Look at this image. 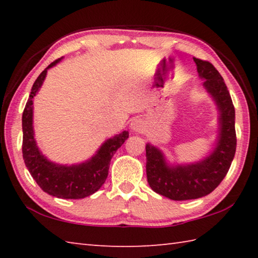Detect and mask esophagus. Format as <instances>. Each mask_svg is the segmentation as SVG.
Here are the masks:
<instances>
[{
    "mask_svg": "<svg viewBox=\"0 0 258 258\" xmlns=\"http://www.w3.org/2000/svg\"><path fill=\"white\" fill-rule=\"evenodd\" d=\"M131 128H132L133 132L141 133L145 131L146 126H145V123H143V120L141 118H139V117H137V118H134L132 121H131Z\"/></svg>",
    "mask_w": 258,
    "mask_h": 258,
    "instance_id": "1",
    "label": "esophagus"
}]
</instances>
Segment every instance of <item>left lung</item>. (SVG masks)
Returning a JSON list of instances; mask_svg holds the SVG:
<instances>
[{"instance_id": "obj_1", "label": "left lung", "mask_w": 258, "mask_h": 258, "mask_svg": "<svg viewBox=\"0 0 258 258\" xmlns=\"http://www.w3.org/2000/svg\"><path fill=\"white\" fill-rule=\"evenodd\" d=\"M203 86L217 109V137L209 154L195 163L171 164L159 148L147 143V178L152 190L172 200L205 197L228 173L235 154V111L223 77L208 61L194 58Z\"/></svg>"}]
</instances>
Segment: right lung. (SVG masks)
I'll return each mask as SVG.
<instances>
[{
	"label": "right lung",
	"mask_w": 258,
	"mask_h": 258,
	"mask_svg": "<svg viewBox=\"0 0 258 258\" xmlns=\"http://www.w3.org/2000/svg\"><path fill=\"white\" fill-rule=\"evenodd\" d=\"M62 58L53 61L40 74L30 91L23 112V157L30 175L47 195L62 199H82L93 195L106 182L110 160L128 138V131L106 140L97 152L83 163L56 164L42 154L35 140L33 126L34 97L42 87L47 71Z\"/></svg>",
	"instance_id": "1"
}]
</instances>
